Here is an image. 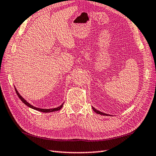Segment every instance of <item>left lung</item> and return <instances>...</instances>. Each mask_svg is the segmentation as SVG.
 I'll list each match as a JSON object with an SVG mask.
<instances>
[{"instance_id": "1", "label": "left lung", "mask_w": 156, "mask_h": 156, "mask_svg": "<svg viewBox=\"0 0 156 156\" xmlns=\"http://www.w3.org/2000/svg\"><path fill=\"white\" fill-rule=\"evenodd\" d=\"M92 109H93L94 110V112H97V114H100V115H107V114H105V113H103V112H101V111H97V109H95L94 107H92Z\"/></svg>"}]
</instances>
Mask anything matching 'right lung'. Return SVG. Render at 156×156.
<instances>
[{"instance_id":"right-lung-1","label":"right lung","mask_w":156,"mask_h":156,"mask_svg":"<svg viewBox=\"0 0 156 156\" xmlns=\"http://www.w3.org/2000/svg\"><path fill=\"white\" fill-rule=\"evenodd\" d=\"M15 91H16V94H17V96L19 97V98L21 99V101L24 103L25 105H26L27 106V107H30L31 108H34L35 109V110H37L38 111H41V112H54V111H59L60 110V109L62 108V107H63V105H64V103L62 104V105L59 106V107H57V108H50V109H45V108H37V107H34V106H32L31 105H30L29 103V102H27V101H26L24 98H23L21 95L19 94V93L18 92V91L16 90V89L15 88Z\"/></svg>"}]
</instances>
